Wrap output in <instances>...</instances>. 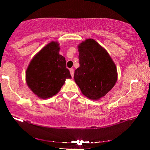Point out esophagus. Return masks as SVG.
Masks as SVG:
<instances>
[{
	"mask_svg": "<svg viewBox=\"0 0 150 150\" xmlns=\"http://www.w3.org/2000/svg\"><path fill=\"white\" fill-rule=\"evenodd\" d=\"M69 71H70L71 77H73L74 76V69L73 68H71L70 69H69Z\"/></svg>",
	"mask_w": 150,
	"mask_h": 150,
	"instance_id": "34e87169",
	"label": "esophagus"
}]
</instances>
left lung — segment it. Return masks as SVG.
<instances>
[{
	"label": "left lung",
	"mask_w": 150,
	"mask_h": 150,
	"mask_svg": "<svg viewBox=\"0 0 150 150\" xmlns=\"http://www.w3.org/2000/svg\"><path fill=\"white\" fill-rule=\"evenodd\" d=\"M78 48L80 67L74 79L84 96L99 100L115 85V65L105 49L93 39H87Z\"/></svg>",
	"instance_id": "8db88e82"
}]
</instances>
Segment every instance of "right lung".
Listing matches in <instances>:
<instances>
[{
	"label": "right lung",
	"instance_id": "right-lung-1",
	"mask_svg": "<svg viewBox=\"0 0 150 150\" xmlns=\"http://www.w3.org/2000/svg\"><path fill=\"white\" fill-rule=\"evenodd\" d=\"M59 49L57 42L49 43L33 57L26 69L28 87L42 99L56 95L65 79H71L65 57L59 54Z\"/></svg>",
	"mask_w": 150,
	"mask_h": 150
}]
</instances>
